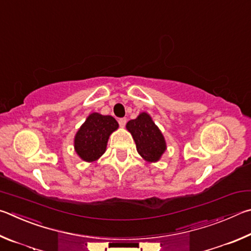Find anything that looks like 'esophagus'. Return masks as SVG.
<instances>
[{"label":"esophagus","instance_id":"obj_1","mask_svg":"<svg viewBox=\"0 0 251 251\" xmlns=\"http://www.w3.org/2000/svg\"><path fill=\"white\" fill-rule=\"evenodd\" d=\"M118 122H119V125H120L121 128H125L126 125V118H120L118 120Z\"/></svg>","mask_w":251,"mask_h":251}]
</instances>
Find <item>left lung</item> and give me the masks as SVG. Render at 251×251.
<instances>
[{
	"label": "left lung",
	"mask_w": 251,
	"mask_h": 251,
	"mask_svg": "<svg viewBox=\"0 0 251 251\" xmlns=\"http://www.w3.org/2000/svg\"><path fill=\"white\" fill-rule=\"evenodd\" d=\"M126 129L132 134L140 155L149 162L160 159L166 149L165 140L148 113L143 112L137 119L130 120Z\"/></svg>",
	"instance_id": "1"
}]
</instances>
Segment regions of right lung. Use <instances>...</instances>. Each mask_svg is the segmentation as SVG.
I'll list each match as a JSON object with an SVG mask.
<instances>
[{
    "label": "right lung",
    "instance_id": "obj_1",
    "mask_svg": "<svg viewBox=\"0 0 251 251\" xmlns=\"http://www.w3.org/2000/svg\"><path fill=\"white\" fill-rule=\"evenodd\" d=\"M118 122L111 116L91 113L75 137V149L83 161L92 162L103 154L109 135L118 129Z\"/></svg>",
    "mask_w": 251,
    "mask_h": 251
}]
</instances>
